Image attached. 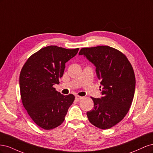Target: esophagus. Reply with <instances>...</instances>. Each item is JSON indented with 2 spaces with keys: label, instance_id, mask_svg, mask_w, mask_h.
<instances>
[{
  "label": "esophagus",
  "instance_id": "esophagus-1",
  "mask_svg": "<svg viewBox=\"0 0 153 153\" xmlns=\"http://www.w3.org/2000/svg\"><path fill=\"white\" fill-rule=\"evenodd\" d=\"M82 98V96H78V95L75 96V100H76V101H80Z\"/></svg>",
  "mask_w": 153,
  "mask_h": 153
}]
</instances>
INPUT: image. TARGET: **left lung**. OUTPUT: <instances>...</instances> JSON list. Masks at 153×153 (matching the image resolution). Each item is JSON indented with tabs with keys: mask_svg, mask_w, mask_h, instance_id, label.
I'll list each match as a JSON object with an SVG mask.
<instances>
[{
	"mask_svg": "<svg viewBox=\"0 0 153 153\" xmlns=\"http://www.w3.org/2000/svg\"><path fill=\"white\" fill-rule=\"evenodd\" d=\"M96 66L102 87L101 98H92L94 108L87 112L94 126L106 129L126 116L135 90V76L126 55L108 46L83 48L79 52Z\"/></svg>",
	"mask_w": 153,
	"mask_h": 153,
	"instance_id": "8db88e82",
	"label": "left lung"
}]
</instances>
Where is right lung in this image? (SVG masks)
<instances>
[{
    "instance_id": "add662e5",
    "label": "right lung",
    "mask_w": 153,
    "mask_h": 153,
    "mask_svg": "<svg viewBox=\"0 0 153 153\" xmlns=\"http://www.w3.org/2000/svg\"><path fill=\"white\" fill-rule=\"evenodd\" d=\"M79 48L66 49L48 46L27 59L20 75L23 105L33 121L44 129L61 125L75 96H64L53 86L59 84L65 64L77 54Z\"/></svg>"
}]
</instances>
